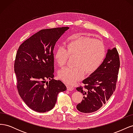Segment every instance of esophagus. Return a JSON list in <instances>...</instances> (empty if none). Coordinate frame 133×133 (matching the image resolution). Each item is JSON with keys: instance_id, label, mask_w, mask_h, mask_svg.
<instances>
[{"instance_id": "34e87169", "label": "esophagus", "mask_w": 133, "mask_h": 133, "mask_svg": "<svg viewBox=\"0 0 133 133\" xmlns=\"http://www.w3.org/2000/svg\"><path fill=\"white\" fill-rule=\"evenodd\" d=\"M66 87H67V90H68L71 91V90H73L74 89V87L71 86V85H66Z\"/></svg>"}]
</instances>
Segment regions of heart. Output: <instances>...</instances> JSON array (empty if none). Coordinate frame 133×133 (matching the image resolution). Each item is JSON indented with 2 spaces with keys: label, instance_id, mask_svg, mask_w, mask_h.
Here are the masks:
<instances>
[{
  "label": "heart",
  "instance_id": "b5f03b06",
  "mask_svg": "<svg viewBox=\"0 0 133 133\" xmlns=\"http://www.w3.org/2000/svg\"><path fill=\"white\" fill-rule=\"evenodd\" d=\"M106 55L104 42L99 39L74 35L68 42L66 48L59 46L54 59L60 67L66 64L69 57H75L72 67H66L59 72V77L65 83L72 84L87 74L94 73L102 65Z\"/></svg>",
  "mask_w": 133,
  "mask_h": 133
}]
</instances>
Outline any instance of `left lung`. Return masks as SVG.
<instances>
[{"label":"left lung","mask_w":133,"mask_h":133,"mask_svg":"<svg viewBox=\"0 0 133 133\" xmlns=\"http://www.w3.org/2000/svg\"><path fill=\"white\" fill-rule=\"evenodd\" d=\"M120 59L116 48L109 49L102 65L89 77L82 82L84 86L76 88L83 98L76 109L84 113L99 110L109 99L116 89Z\"/></svg>","instance_id":"left-lung-1"}]
</instances>
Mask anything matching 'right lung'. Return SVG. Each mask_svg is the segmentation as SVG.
Segmentation results:
<instances>
[{
    "instance_id": "right-lung-1",
    "label": "right lung",
    "mask_w": 133,
    "mask_h": 133,
    "mask_svg": "<svg viewBox=\"0 0 133 133\" xmlns=\"http://www.w3.org/2000/svg\"><path fill=\"white\" fill-rule=\"evenodd\" d=\"M69 28L42 29L19 46L14 62L19 95L32 110H51L60 92L66 90L62 81L53 79V50L55 43ZM46 79H50L49 82Z\"/></svg>"
}]
</instances>
